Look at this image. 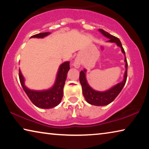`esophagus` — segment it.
<instances>
[{
    "mask_svg": "<svg viewBox=\"0 0 149 149\" xmlns=\"http://www.w3.org/2000/svg\"><path fill=\"white\" fill-rule=\"evenodd\" d=\"M74 65L75 67L77 68H79L80 66V61L79 60H75L74 62Z\"/></svg>",
    "mask_w": 149,
    "mask_h": 149,
    "instance_id": "34e87169",
    "label": "esophagus"
}]
</instances>
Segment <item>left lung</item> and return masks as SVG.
<instances>
[{"label":"left lung","instance_id":"obj_1","mask_svg":"<svg viewBox=\"0 0 149 149\" xmlns=\"http://www.w3.org/2000/svg\"><path fill=\"white\" fill-rule=\"evenodd\" d=\"M99 31L101 33L105 36L106 37L109 39V41L108 42H115L116 43L118 47H120L122 49V52L123 54L125 56L124 49L122 47V45L121 43L120 39L117 38L116 37L113 36V35L108 33V32L104 31L103 29H99ZM124 61L125 62V72L124 74V76H123V79L122 82L119 83L115 86L110 88L106 91L100 92L97 91L93 89L91 87L86 79V76H85V73H86V70L84 69V70H82L79 73V81L80 84L81 85L82 87V91H83V95H84V97L86 101L90 104L95 105V106H105L110 104L112 102L117 96L120 94L121 91L122 90L123 86H124L127 80V62L126 58L125 57Z\"/></svg>","mask_w":149,"mask_h":149}]
</instances>
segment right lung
Masks as SVG:
<instances>
[{
    "mask_svg": "<svg viewBox=\"0 0 149 149\" xmlns=\"http://www.w3.org/2000/svg\"><path fill=\"white\" fill-rule=\"evenodd\" d=\"M50 33H41L31 36V38H43ZM70 70V62H65L60 65L56 75V81L53 87L48 90L34 91L29 89L24 84V78L21 71L19 70V78L24 91L31 100L33 104L36 107L49 109L54 108L60 104L63 97V89L65 84L67 74Z\"/></svg>",
    "mask_w": 149,
    "mask_h": 149,
    "instance_id": "add662e5",
    "label": "right lung"
}]
</instances>
